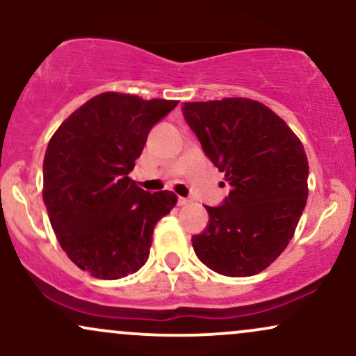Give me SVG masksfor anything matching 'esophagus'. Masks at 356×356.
<instances>
[{
	"instance_id": "esophagus-1",
	"label": "esophagus",
	"mask_w": 356,
	"mask_h": 356,
	"mask_svg": "<svg viewBox=\"0 0 356 356\" xmlns=\"http://www.w3.org/2000/svg\"><path fill=\"white\" fill-rule=\"evenodd\" d=\"M192 201L189 197H179V201H177V204L179 206H187V204H191Z\"/></svg>"
}]
</instances>
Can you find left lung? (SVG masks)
Here are the masks:
<instances>
[{"mask_svg": "<svg viewBox=\"0 0 356 356\" xmlns=\"http://www.w3.org/2000/svg\"><path fill=\"white\" fill-rule=\"evenodd\" d=\"M184 117L232 191L209 207L192 238L199 259L222 276L266 269L291 241L308 199V159L281 117L261 102L232 97L186 102Z\"/></svg>", "mask_w": 356, "mask_h": 356, "instance_id": "8db88e82", "label": "left lung"}]
</instances>
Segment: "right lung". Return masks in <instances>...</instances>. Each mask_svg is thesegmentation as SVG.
Here are the masks:
<instances>
[{
  "instance_id": "1",
  "label": "right lung",
  "mask_w": 356,
  "mask_h": 356,
  "mask_svg": "<svg viewBox=\"0 0 356 356\" xmlns=\"http://www.w3.org/2000/svg\"><path fill=\"white\" fill-rule=\"evenodd\" d=\"M177 104L100 93L76 108L48 142V218L61 249L93 277L118 280L144 266L155 224L177 204L174 192L150 194L129 177L150 129Z\"/></svg>"
}]
</instances>
